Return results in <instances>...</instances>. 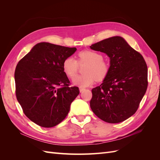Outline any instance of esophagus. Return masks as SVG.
I'll return each mask as SVG.
<instances>
[{
    "mask_svg": "<svg viewBox=\"0 0 160 160\" xmlns=\"http://www.w3.org/2000/svg\"><path fill=\"white\" fill-rule=\"evenodd\" d=\"M85 89L84 88H81V87H80V88H79V91H80V92L83 91Z\"/></svg>",
    "mask_w": 160,
    "mask_h": 160,
    "instance_id": "esophagus-1",
    "label": "esophagus"
}]
</instances>
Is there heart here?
Wrapping results in <instances>:
<instances>
[{
	"mask_svg": "<svg viewBox=\"0 0 160 160\" xmlns=\"http://www.w3.org/2000/svg\"><path fill=\"white\" fill-rule=\"evenodd\" d=\"M77 57L78 61L69 57L62 62V69L65 74L71 79L76 74L80 64L88 63L84 70L86 74L76 76L72 79L74 85L81 88L88 87L93 84L95 80L101 81L108 76L110 66L107 61L103 59L101 53L95 51L86 50L79 52Z\"/></svg>",
	"mask_w": 160,
	"mask_h": 160,
	"instance_id": "heart-1",
	"label": "heart"
}]
</instances>
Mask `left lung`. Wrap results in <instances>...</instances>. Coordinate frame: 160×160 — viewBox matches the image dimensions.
I'll return each instance as SVG.
<instances>
[{
  "label": "left lung",
  "mask_w": 160,
  "mask_h": 160,
  "mask_svg": "<svg viewBox=\"0 0 160 160\" xmlns=\"http://www.w3.org/2000/svg\"><path fill=\"white\" fill-rule=\"evenodd\" d=\"M90 48L110 58L108 76L102 84L91 90V109L105 122H122L136 112L146 93L148 85L146 62L121 37L106 38Z\"/></svg>",
  "instance_id": "8db88e82"
}]
</instances>
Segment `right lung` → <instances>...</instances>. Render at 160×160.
<instances>
[{"label":"right lung","mask_w":160,"mask_h":160,"mask_svg":"<svg viewBox=\"0 0 160 160\" xmlns=\"http://www.w3.org/2000/svg\"><path fill=\"white\" fill-rule=\"evenodd\" d=\"M49 42H39L18 61L14 72L16 96L24 113L43 128L60 123L79 93L69 87L62 62L76 51Z\"/></svg>","instance_id":"obj_1"}]
</instances>
